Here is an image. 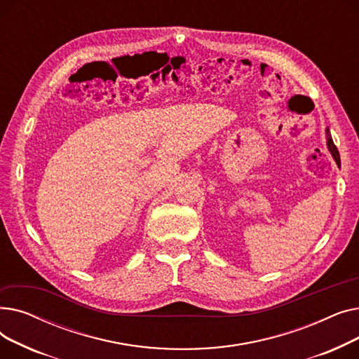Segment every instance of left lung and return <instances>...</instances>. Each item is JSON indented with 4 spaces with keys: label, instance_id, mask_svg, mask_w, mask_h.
<instances>
[{
    "label": "left lung",
    "instance_id": "8db88e82",
    "mask_svg": "<svg viewBox=\"0 0 359 359\" xmlns=\"http://www.w3.org/2000/svg\"><path fill=\"white\" fill-rule=\"evenodd\" d=\"M326 138H327V148H329V151H330V154L333 156V158H334L336 164H339V151H337L336 145L333 144V140H332V137H330V132H329V128L326 129Z\"/></svg>",
    "mask_w": 359,
    "mask_h": 359
}]
</instances>
